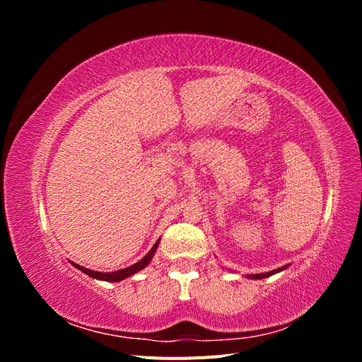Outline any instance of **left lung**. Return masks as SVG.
<instances>
[{
	"mask_svg": "<svg viewBox=\"0 0 362 362\" xmlns=\"http://www.w3.org/2000/svg\"><path fill=\"white\" fill-rule=\"evenodd\" d=\"M286 267H281V269H276V270H272V272H267V273H259V275H249V278L252 279H261V278H267V276H272L273 273H278L281 270H284Z\"/></svg>",
	"mask_w": 362,
	"mask_h": 362,
	"instance_id": "8db88e82",
	"label": "left lung"
}]
</instances>
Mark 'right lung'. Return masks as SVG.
<instances>
[{
	"label": "right lung",
	"instance_id": "add662e5",
	"mask_svg": "<svg viewBox=\"0 0 362 362\" xmlns=\"http://www.w3.org/2000/svg\"><path fill=\"white\" fill-rule=\"evenodd\" d=\"M158 243H160V242H157L154 246H152V249L148 252V254H146L144 258H141L139 262H136V264L129 266V267H127V269H122V270H116V272H112V273H103V272H93V270H90V269H86V267L78 266V264H74V266H75L76 269H80L81 272H84L86 275H89V276H92V278H95V279L110 281V282H119V281H122V279H125V278H128V276H131V275H134V273H137L139 270L145 269V267L149 264V261L152 259V257H154Z\"/></svg>",
	"mask_w": 362,
	"mask_h": 362
}]
</instances>
